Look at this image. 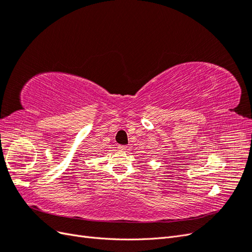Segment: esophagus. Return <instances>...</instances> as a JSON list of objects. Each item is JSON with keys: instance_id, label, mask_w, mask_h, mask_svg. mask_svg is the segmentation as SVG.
<instances>
[{"instance_id": "obj_1", "label": "esophagus", "mask_w": 252, "mask_h": 252, "mask_svg": "<svg viewBox=\"0 0 252 252\" xmlns=\"http://www.w3.org/2000/svg\"><path fill=\"white\" fill-rule=\"evenodd\" d=\"M118 149H119V150H121V151H125V150L127 149V147H126V146H122V145H119V146H118Z\"/></svg>"}]
</instances>
